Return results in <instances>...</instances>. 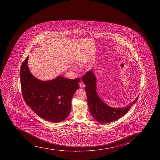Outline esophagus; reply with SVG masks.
Wrapping results in <instances>:
<instances>
[{
	"instance_id": "34e87169",
	"label": "esophagus",
	"mask_w": 160,
	"mask_h": 160,
	"mask_svg": "<svg viewBox=\"0 0 160 160\" xmlns=\"http://www.w3.org/2000/svg\"><path fill=\"white\" fill-rule=\"evenodd\" d=\"M79 85H80V87L82 88H84V87H85V85H84V83L82 82H81L79 83Z\"/></svg>"
}]
</instances>
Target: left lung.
Instances as JSON below:
<instances>
[{"label": "left lung", "mask_w": 160, "mask_h": 160, "mask_svg": "<svg viewBox=\"0 0 160 160\" xmlns=\"http://www.w3.org/2000/svg\"><path fill=\"white\" fill-rule=\"evenodd\" d=\"M82 80L86 85L85 91L91 114L92 117L100 123H108L120 118L126 114L139 98L138 96L134 101L127 107L112 108L104 103L98 95L96 91V78L92 71H87L82 76Z\"/></svg>", "instance_id": "obj_1"}]
</instances>
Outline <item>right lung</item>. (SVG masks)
<instances>
[{"mask_svg": "<svg viewBox=\"0 0 160 160\" xmlns=\"http://www.w3.org/2000/svg\"><path fill=\"white\" fill-rule=\"evenodd\" d=\"M28 56L20 69L21 88L25 103L42 118L52 122L63 121L71 111V99L79 88L80 78L58 76L50 81L35 78L28 67Z\"/></svg>", "mask_w": 160, "mask_h": 160, "instance_id": "obj_1", "label": "right lung"}]
</instances>
